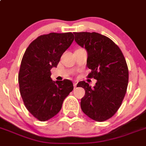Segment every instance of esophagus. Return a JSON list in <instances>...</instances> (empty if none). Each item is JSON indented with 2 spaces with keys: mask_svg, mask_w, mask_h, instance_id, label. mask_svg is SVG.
<instances>
[{
  "mask_svg": "<svg viewBox=\"0 0 146 146\" xmlns=\"http://www.w3.org/2000/svg\"><path fill=\"white\" fill-rule=\"evenodd\" d=\"M73 86H74V87H76V86H77V82H76V81H74V82H73Z\"/></svg>",
  "mask_w": 146,
  "mask_h": 146,
  "instance_id": "1",
  "label": "esophagus"
}]
</instances>
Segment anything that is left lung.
<instances>
[{"mask_svg":"<svg viewBox=\"0 0 146 146\" xmlns=\"http://www.w3.org/2000/svg\"><path fill=\"white\" fill-rule=\"evenodd\" d=\"M75 41L87 52L89 78L97 80L91 87L84 81L85 95L81 100L83 112L92 120L101 122L116 113L126 95L129 70L122 51L110 38L96 32H74Z\"/></svg>","mask_w":146,"mask_h":146,"instance_id":"obj_1","label":"left lung"}]
</instances>
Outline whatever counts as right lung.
<instances>
[{
	"mask_svg": "<svg viewBox=\"0 0 146 146\" xmlns=\"http://www.w3.org/2000/svg\"><path fill=\"white\" fill-rule=\"evenodd\" d=\"M74 40L71 32L50 33L38 36L23 56L18 74L20 92L26 109L40 121L55 116L73 90L71 81H52L50 70L56 68Z\"/></svg>",
	"mask_w": 146,
	"mask_h": 146,
	"instance_id": "right-lung-1",
	"label": "right lung"
}]
</instances>
